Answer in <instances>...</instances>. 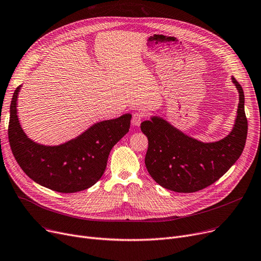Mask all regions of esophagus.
<instances>
[{
    "instance_id": "esophagus-1",
    "label": "esophagus",
    "mask_w": 261,
    "mask_h": 261,
    "mask_svg": "<svg viewBox=\"0 0 261 261\" xmlns=\"http://www.w3.org/2000/svg\"><path fill=\"white\" fill-rule=\"evenodd\" d=\"M145 115L142 112H135L132 115V125L135 127H139L141 125V122L143 121Z\"/></svg>"
}]
</instances>
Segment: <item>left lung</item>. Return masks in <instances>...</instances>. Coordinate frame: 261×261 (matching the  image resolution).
<instances>
[{"label": "left lung", "instance_id": "1", "mask_svg": "<svg viewBox=\"0 0 261 261\" xmlns=\"http://www.w3.org/2000/svg\"><path fill=\"white\" fill-rule=\"evenodd\" d=\"M239 92L237 118L232 131L216 143H201L188 138L162 118L145 120L141 129L148 139L145 164L152 179L176 193H195L215 183L241 155L248 135L244 112V94Z\"/></svg>", "mask_w": 261, "mask_h": 261}]
</instances>
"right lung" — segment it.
Segmentation results:
<instances>
[{
	"label": "right lung",
	"instance_id": "obj_1",
	"mask_svg": "<svg viewBox=\"0 0 261 261\" xmlns=\"http://www.w3.org/2000/svg\"><path fill=\"white\" fill-rule=\"evenodd\" d=\"M20 87L10 105L8 140L22 170L36 183L58 193L70 194L93 186L102 176L110 151L128 133L131 115L96 123L77 139L56 147L32 142L17 116Z\"/></svg>",
	"mask_w": 261,
	"mask_h": 261
}]
</instances>
